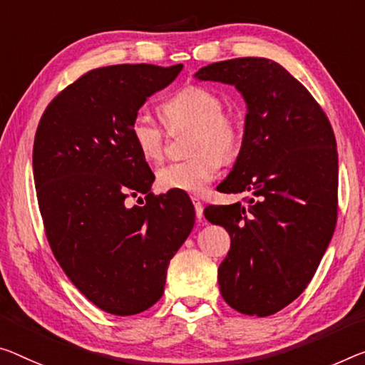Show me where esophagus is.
I'll return each mask as SVG.
<instances>
[{
	"instance_id": "esophagus-1",
	"label": "esophagus",
	"mask_w": 365,
	"mask_h": 365,
	"mask_svg": "<svg viewBox=\"0 0 365 365\" xmlns=\"http://www.w3.org/2000/svg\"><path fill=\"white\" fill-rule=\"evenodd\" d=\"M192 204H194L195 217H197V220H200V218L204 217V204H202V202L195 197H192Z\"/></svg>"
}]
</instances>
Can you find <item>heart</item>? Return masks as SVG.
<instances>
[{
	"mask_svg": "<svg viewBox=\"0 0 365 365\" xmlns=\"http://www.w3.org/2000/svg\"><path fill=\"white\" fill-rule=\"evenodd\" d=\"M166 127H194L186 161L166 165L156 175L163 190L199 195L218 176L222 160L237 156L241 145V124L233 112L223 109V101L214 89L187 85L168 98L160 108ZM140 155L151 163L163 160L166 132L150 115L138 112L128 127Z\"/></svg>",
	"mask_w": 365,
	"mask_h": 365,
	"instance_id": "1",
	"label": "heart"
}]
</instances>
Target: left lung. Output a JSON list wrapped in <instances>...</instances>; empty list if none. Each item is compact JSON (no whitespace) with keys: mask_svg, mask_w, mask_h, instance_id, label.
Returning a JSON list of instances; mask_svg holds the SVG:
<instances>
[{"mask_svg":"<svg viewBox=\"0 0 365 365\" xmlns=\"http://www.w3.org/2000/svg\"><path fill=\"white\" fill-rule=\"evenodd\" d=\"M195 78L233 85L248 109L237 163L218 189L253 197L204 210L232 238L220 292L245 315H274L310 284L334 233V132L308 89L269 58L217 61Z\"/></svg>","mask_w":365,"mask_h":365,"instance_id":"left-lung-1","label":"left lung"}]
</instances>
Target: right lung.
<instances>
[{"instance_id":"right-lung-1","label":"right lung","mask_w":365,"mask_h":365,"mask_svg":"<svg viewBox=\"0 0 365 365\" xmlns=\"http://www.w3.org/2000/svg\"><path fill=\"white\" fill-rule=\"evenodd\" d=\"M182 65L91 70L47 106L34 138V182L55 259L101 310L128 317L165 292L171 257L194 227L189 195L150 192L155 175L128 127ZM132 193L143 206L127 207Z\"/></svg>"}]
</instances>
